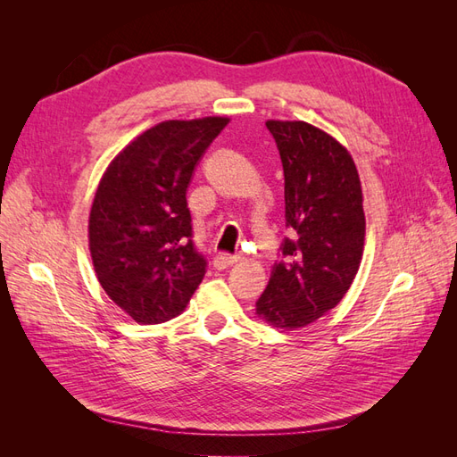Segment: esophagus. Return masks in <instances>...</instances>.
<instances>
[{
  "instance_id": "obj_1",
  "label": "esophagus",
  "mask_w": 457,
  "mask_h": 457,
  "mask_svg": "<svg viewBox=\"0 0 457 457\" xmlns=\"http://www.w3.org/2000/svg\"><path fill=\"white\" fill-rule=\"evenodd\" d=\"M238 261H240V257H238V255L219 253V255H215V259H213V267L220 270V269H227V267L234 265V262H238Z\"/></svg>"
}]
</instances>
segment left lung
<instances>
[{
  "instance_id": "1",
  "label": "left lung",
  "mask_w": 457,
  "mask_h": 457,
  "mask_svg": "<svg viewBox=\"0 0 457 457\" xmlns=\"http://www.w3.org/2000/svg\"><path fill=\"white\" fill-rule=\"evenodd\" d=\"M284 168L286 227L257 316L295 329L347 294L361 267L366 219L356 165L334 137L307 121H267Z\"/></svg>"
}]
</instances>
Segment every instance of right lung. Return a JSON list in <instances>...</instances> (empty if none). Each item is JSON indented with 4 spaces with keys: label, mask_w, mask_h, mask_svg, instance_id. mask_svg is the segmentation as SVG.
I'll use <instances>...</instances> for the list:
<instances>
[{
    "label": "right lung",
    "mask_w": 457,
    "mask_h": 457,
    "mask_svg": "<svg viewBox=\"0 0 457 457\" xmlns=\"http://www.w3.org/2000/svg\"><path fill=\"white\" fill-rule=\"evenodd\" d=\"M227 118L170 120L150 128L108 165L91 205L89 250L108 297L141 324L181 312L207 259L195 245L190 177Z\"/></svg>",
    "instance_id": "add662e5"
}]
</instances>
